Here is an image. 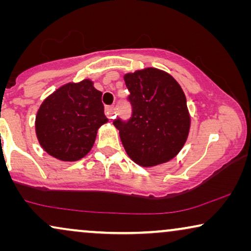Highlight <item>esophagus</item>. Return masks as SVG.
<instances>
[{"instance_id": "obj_1", "label": "esophagus", "mask_w": 251, "mask_h": 251, "mask_svg": "<svg viewBox=\"0 0 251 251\" xmlns=\"http://www.w3.org/2000/svg\"><path fill=\"white\" fill-rule=\"evenodd\" d=\"M105 112H106V115H107V118H108V119H113V118H114V114H115V111H114V105L106 106Z\"/></svg>"}]
</instances>
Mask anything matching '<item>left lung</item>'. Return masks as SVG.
<instances>
[{"instance_id": "8db88e82", "label": "left lung", "mask_w": 251, "mask_h": 251, "mask_svg": "<svg viewBox=\"0 0 251 251\" xmlns=\"http://www.w3.org/2000/svg\"><path fill=\"white\" fill-rule=\"evenodd\" d=\"M132 114L113 122L126 152L142 167L166 163L179 153L190 131L186 97L166 72L149 67L125 75Z\"/></svg>"}]
</instances>
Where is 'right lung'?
<instances>
[{"label":"right lung","instance_id":"1","mask_svg":"<svg viewBox=\"0 0 251 251\" xmlns=\"http://www.w3.org/2000/svg\"><path fill=\"white\" fill-rule=\"evenodd\" d=\"M101 92L83 80L57 89L41 104L35 120L40 145L60 161H77L94 146L97 131L108 121Z\"/></svg>","mask_w":251,"mask_h":251}]
</instances>
